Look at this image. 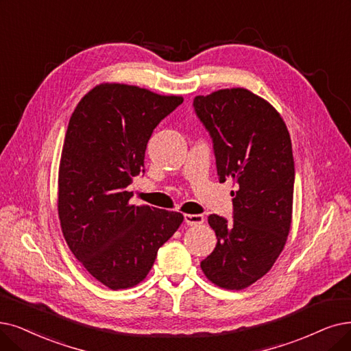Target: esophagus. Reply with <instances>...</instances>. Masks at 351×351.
Listing matches in <instances>:
<instances>
[{
  "mask_svg": "<svg viewBox=\"0 0 351 351\" xmlns=\"http://www.w3.org/2000/svg\"><path fill=\"white\" fill-rule=\"evenodd\" d=\"M184 221L189 226H197V224L204 223V216L202 215H184Z\"/></svg>",
  "mask_w": 351,
  "mask_h": 351,
  "instance_id": "esophagus-1",
  "label": "esophagus"
}]
</instances>
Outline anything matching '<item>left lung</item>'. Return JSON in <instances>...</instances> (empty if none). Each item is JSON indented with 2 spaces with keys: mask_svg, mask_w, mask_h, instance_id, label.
Returning <instances> with one entry per match:
<instances>
[{
  "mask_svg": "<svg viewBox=\"0 0 351 351\" xmlns=\"http://www.w3.org/2000/svg\"><path fill=\"white\" fill-rule=\"evenodd\" d=\"M193 105L213 139L219 181L237 187L233 220L208 216L217 245L200 266L210 282L241 291L269 272L288 239L295 178L291 136L279 112L245 88L199 95Z\"/></svg>",
  "mask_w": 351,
  "mask_h": 351,
  "instance_id": "8db88e82",
  "label": "left lung"
}]
</instances>
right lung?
Returning a JSON list of instances; mask_svg holds the SVG:
<instances>
[{
  "label": "right lung",
  "instance_id": "obj_1",
  "mask_svg": "<svg viewBox=\"0 0 351 351\" xmlns=\"http://www.w3.org/2000/svg\"><path fill=\"white\" fill-rule=\"evenodd\" d=\"M181 104L183 96L101 83L70 117L59 165L60 226L76 259L110 289L144 281L184 220L178 212L131 204L127 190L144 171L154 128Z\"/></svg>",
  "mask_w": 351,
  "mask_h": 351
}]
</instances>
